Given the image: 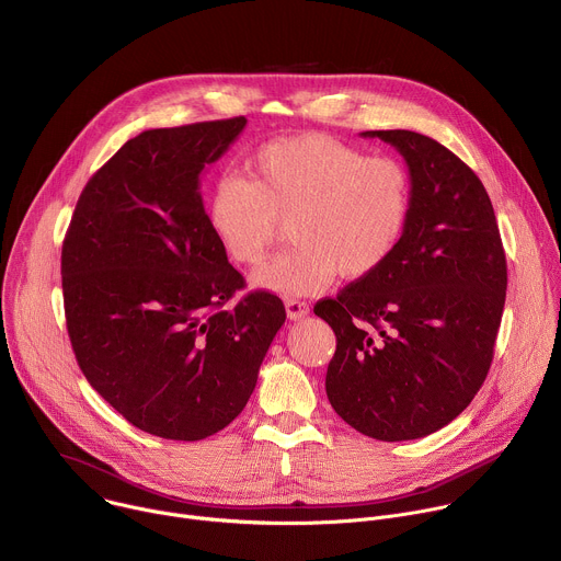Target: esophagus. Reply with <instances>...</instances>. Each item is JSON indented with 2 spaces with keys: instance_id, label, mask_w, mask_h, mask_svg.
Listing matches in <instances>:
<instances>
[{
  "instance_id": "34e87169",
  "label": "esophagus",
  "mask_w": 561,
  "mask_h": 561,
  "mask_svg": "<svg viewBox=\"0 0 561 561\" xmlns=\"http://www.w3.org/2000/svg\"><path fill=\"white\" fill-rule=\"evenodd\" d=\"M308 312H310L308 304H304V301H299V299H288V301H286V314H288L290 319H301V317H306Z\"/></svg>"
}]
</instances>
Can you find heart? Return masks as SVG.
I'll use <instances>...</instances> for the list:
<instances>
[{"mask_svg": "<svg viewBox=\"0 0 561 561\" xmlns=\"http://www.w3.org/2000/svg\"><path fill=\"white\" fill-rule=\"evenodd\" d=\"M251 178L219 173L206 221L237 264H257L282 219L293 217L295 247L260 266L255 288L306 297L337 275L364 279L397 251L413 208V180L394 157L373 154L331 135L306 133L262 144Z\"/></svg>", "mask_w": 561, "mask_h": 561, "instance_id": "obj_1", "label": "heart"}]
</instances>
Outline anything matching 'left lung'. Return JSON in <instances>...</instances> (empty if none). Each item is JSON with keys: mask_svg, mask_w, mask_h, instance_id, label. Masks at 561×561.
<instances>
[{"mask_svg": "<svg viewBox=\"0 0 561 561\" xmlns=\"http://www.w3.org/2000/svg\"><path fill=\"white\" fill-rule=\"evenodd\" d=\"M407 159L413 208L390 260L314 314L337 337L327 373L335 413L379 442L426 437L482 388L506 301V255L491 197L439 141L366 130Z\"/></svg>", "mask_w": 561, "mask_h": 561, "instance_id": "1", "label": "left lung"}]
</instances>
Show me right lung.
I'll return each instance as SVG.
<instances>
[{
  "instance_id": "right-lung-1",
  "label": "right lung",
  "mask_w": 561,
  "mask_h": 561,
  "mask_svg": "<svg viewBox=\"0 0 561 561\" xmlns=\"http://www.w3.org/2000/svg\"><path fill=\"white\" fill-rule=\"evenodd\" d=\"M247 117L152 128L89 180L61 247L66 329L89 383L144 433L197 442L244 411L286 310L249 293L199 180Z\"/></svg>"
}]
</instances>
